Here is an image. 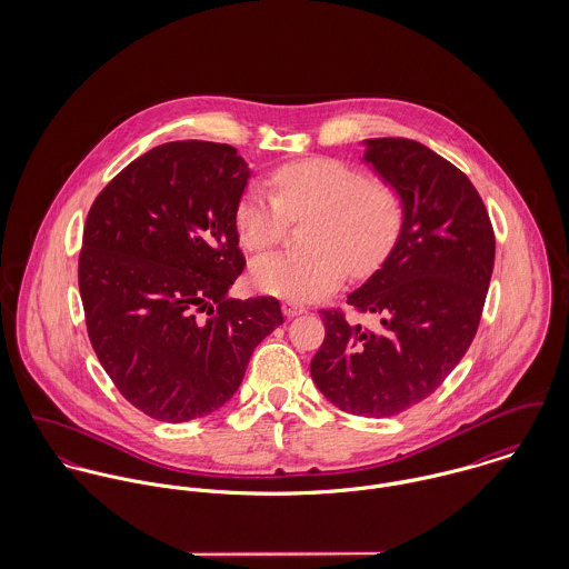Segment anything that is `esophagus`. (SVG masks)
<instances>
[{"label":"esophagus","mask_w":569,"mask_h":569,"mask_svg":"<svg viewBox=\"0 0 569 569\" xmlns=\"http://www.w3.org/2000/svg\"><path fill=\"white\" fill-rule=\"evenodd\" d=\"M282 313H284L287 318H296V316L305 313V307H302V305H296V302H291V300H287V302H282Z\"/></svg>","instance_id":"34e87169"}]
</instances>
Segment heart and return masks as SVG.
I'll return each instance as SVG.
<instances>
[{"label": "heart", "instance_id": "1", "mask_svg": "<svg viewBox=\"0 0 569 569\" xmlns=\"http://www.w3.org/2000/svg\"><path fill=\"white\" fill-rule=\"evenodd\" d=\"M273 192L251 183L237 206V232L247 251L262 256L282 243L289 221L313 217L307 253L271 256L253 264V284L291 302L332 293L346 278L379 271L403 237V192L359 166L337 158L282 163Z\"/></svg>", "mask_w": 569, "mask_h": 569}]
</instances>
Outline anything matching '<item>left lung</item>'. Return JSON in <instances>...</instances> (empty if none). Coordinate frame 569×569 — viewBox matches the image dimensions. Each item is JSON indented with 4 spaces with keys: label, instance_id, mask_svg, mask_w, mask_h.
Returning a JSON list of instances; mask_svg holds the SVG:
<instances>
[{
    "label": "left lung",
    "instance_id": "1",
    "mask_svg": "<svg viewBox=\"0 0 569 569\" xmlns=\"http://www.w3.org/2000/svg\"><path fill=\"white\" fill-rule=\"evenodd\" d=\"M366 162L407 203L403 237L375 276L348 296L381 326L322 309L325 341L311 359L320 392L341 411L388 418L433 395L467 355L495 262L487 206L469 177L407 138L368 140Z\"/></svg>",
    "mask_w": 569,
    "mask_h": 569
}]
</instances>
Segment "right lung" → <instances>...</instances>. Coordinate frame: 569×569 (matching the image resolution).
Segmentation results:
<instances>
[{
  "label": "right lung",
  "instance_id": "1",
  "mask_svg": "<svg viewBox=\"0 0 569 569\" xmlns=\"http://www.w3.org/2000/svg\"><path fill=\"white\" fill-rule=\"evenodd\" d=\"M237 149L168 142L120 170L82 230L79 289L89 341L118 392L183 422L239 390L253 348L282 325L271 296L228 300L243 273Z\"/></svg>",
  "mask_w": 569,
  "mask_h": 569
}]
</instances>
